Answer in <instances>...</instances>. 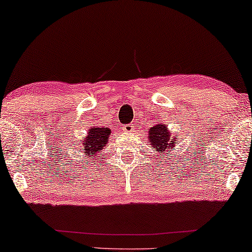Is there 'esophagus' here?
<instances>
[{"label":"esophagus","mask_w":252,"mask_h":252,"mask_svg":"<svg viewBox=\"0 0 252 252\" xmlns=\"http://www.w3.org/2000/svg\"><path fill=\"white\" fill-rule=\"evenodd\" d=\"M122 130H123V132H126V133H131V132H133L134 126L133 125H126L122 126Z\"/></svg>","instance_id":"esophagus-1"}]
</instances>
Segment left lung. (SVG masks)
Returning <instances> with one entry per match:
<instances>
[{"label": "left lung", "mask_w": 252, "mask_h": 252, "mask_svg": "<svg viewBox=\"0 0 252 252\" xmlns=\"http://www.w3.org/2000/svg\"><path fill=\"white\" fill-rule=\"evenodd\" d=\"M148 141L150 142V147L156 149V153L163 156L175 147L179 138L178 134L170 132L167 126L163 125V123H157V125L150 127L148 131Z\"/></svg>", "instance_id": "left-lung-1"}]
</instances>
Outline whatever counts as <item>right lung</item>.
Wrapping results in <instances>:
<instances>
[{"label": "right lung", "mask_w": 252, "mask_h": 252, "mask_svg": "<svg viewBox=\"0 0 252 252\" xmlns=\"http://www.w3.org/2000/svg\"><path fill=\"white\" fill-rule=\"evenodd\" d=\"M111 129L106 126H93L89 127V132L82 140L81 152L86 157L90 159L97 158L98 154L103 152L110 140Z\"/></svg>", "instance_id": "add662e5"}]
</instances>
